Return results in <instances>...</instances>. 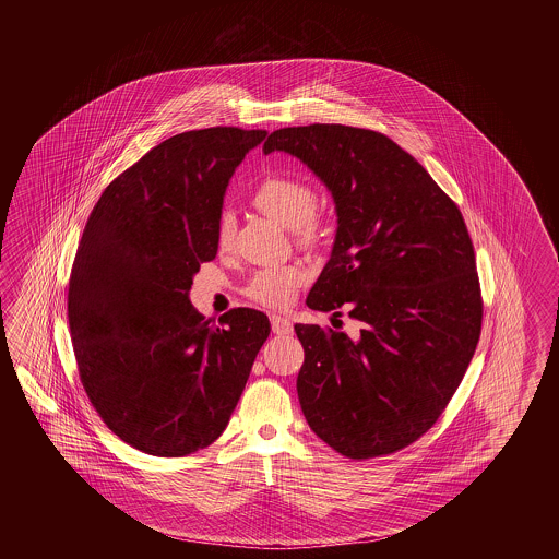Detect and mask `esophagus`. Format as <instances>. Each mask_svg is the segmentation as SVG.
I'll return each mask as SVG.
<instances>
[{"instance_id":"obj_1","label":"esophagus","mask_w":559,"mask_h":559,"mask_svg":"<svg viewBox=\"0 0 559 559\" xmlns=\"http://www.w3.org/2000/svg\"><path fill=\"white\" fill-rule=\"evenodd\" d=\"M272 332L278 336H288L293 332V325L288 322L287 318L281 316H271Z\"/></svg>"}]
</instances>
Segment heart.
<instances>
[{"mask_svg": "<svg viewBox=\"0 0 559 559\" xmlns=\"http://www.w3.org/2000/svg\"><path fill=\"white\" fill-rule=\"evenodd\" d=\"M252 203L266 217L290 227L301 241H316L320 237V219L313 215L318 197L313 188L304 180L288 176H271L252 194ZM234 217L223 213L217 221V243L221 248L229 246L234 237ZM307 271L299 264L266 266L250 278L246 295L255 304L266 307H285L293 301L297 288L307 281Z\"/></svg>", "mask_w": 559, "mask_h": 559, "instance_id": "heart-1", "label": "heart"}]
</instances>
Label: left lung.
I'll return each mask as SVG.
<instances>
[{
  "mask_svg": "<svg viewBox=\"0 0 559 559\" xmlns=\"http://www.w3.org/2000/svg\"><path fill=\"white\" fill-rule=\"evenodd\" d=\"M262 152L301 159L336 204L332 255L307 305L360 322L346 332L297 323L299 404L340 455H390L439 420L481 332L467 225L430 174L390 136L346 124L287 127Z\"/></svg>",
  "mask_w": 559,
  "mask_h": 559,
  "instance_id": "left-lung-1",
  "label": "left lung"
}]
</instances>
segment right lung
Listing matches in <instances>:
<instances>
[{"label": "right lung", "instance_id": "obj_1", "mask_svg": "<svg viewBox=\"0 0 559 559\" xmlns=\"http://www.w3.org/2000/svg\"><path fill=\"white\" fill-rule=\"evenodd\" d=\"M266 131L169 136L104 188L69 276L68 316L85 393L139 451L185 457L219 439L271 334L237 307L211 325L188 299L217 255L223 197Z\"/></svg>", "mask_w": 559, "mask_h": 559}]
</instances>
